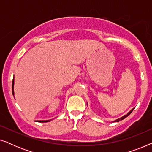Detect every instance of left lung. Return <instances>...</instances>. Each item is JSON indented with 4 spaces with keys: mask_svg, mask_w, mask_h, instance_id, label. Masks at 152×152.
Segmentation results:
<instances>
[{
    "mask_svg": "<svg viewBox=\"0 0 152 152\" xmlns=\"http://www.w3.org/2000/svg\"><path fill=\"white\" fill-rule=\"evenodd\" d=\"M87 105H88V104H87ZM134 109H132V110H131V111H129V112H128V113H126V115H124V116H122V117H121V118H118V119H117V120H114V121H113V122H119V121H120V120H123V119H124V118H126V117H127V116L128 115H130V114H131V113H132V112L133 111V110H134Z\"/></svg>",
    "mask_w": 152,
    "mask_h": 152,
    "instance_id": "left-lung-1",
    "label": "left lung"
}]
</instances>
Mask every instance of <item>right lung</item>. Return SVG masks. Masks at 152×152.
I'll return each mask as SVG.
<instances>
[{"label": "right lung", "mask_w": 152, "mask_h": 152, "mask_svg": "<svg viewBox=\"0 0 152 152\" xmlns=\"http://www.w3.org/2000/svg\"><path fill=\"white\" fill-rule=\"evenodd\" d=\"M14 77L13 78V80H12V94L14 95ZM51 120H37V122H48L49 121H50Z\"/></svg>", "instance_id": "obj_1"}]
</instances>
